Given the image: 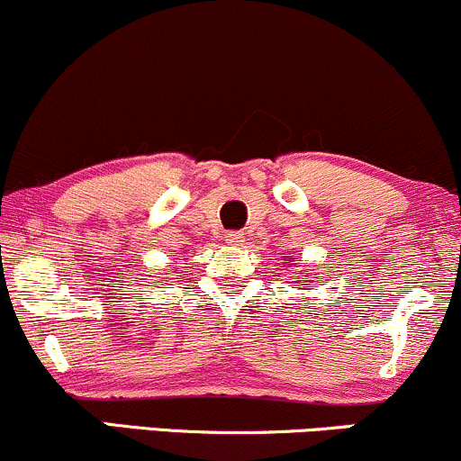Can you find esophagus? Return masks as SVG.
Here are the masks:
<instances>
[{"mask_svg": "<svg viewBox=\"0 0 461 461\" xmlns=\"http://www.w3.org/2000/svg\"><path fill=\"white\" fill-rule=\"evenodd\" d=\"M226 241H229V244H241V241H244V232L232 230V232H229V235H226Z\"/></svg>", "mask_w": 461, "mask_h": 461, "instance_id": "1", "label": "esophagus"}]
</instances>
